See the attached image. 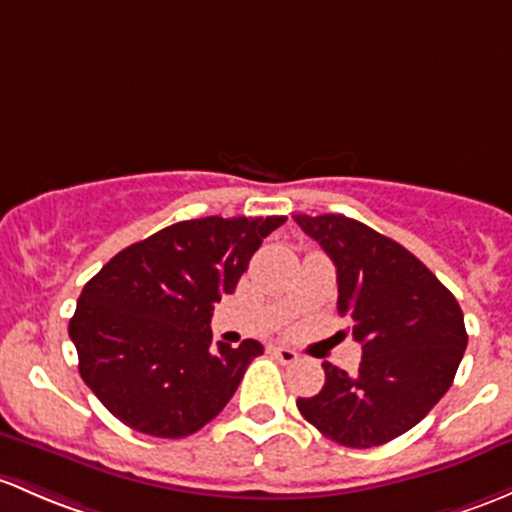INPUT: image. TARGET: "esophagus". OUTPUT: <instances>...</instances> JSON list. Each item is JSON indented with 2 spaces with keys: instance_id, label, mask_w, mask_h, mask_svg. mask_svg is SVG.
I'll return each mask as SVG.
<instances>
[{
  "instance_id": "1",
  "label": "esophagus",
  "mask_w": 512,
  "mask_h": 512,
  "mask_svg": "<svg viewBox=\"0 0 512 512\" xmlns=\"http://www.w3.org/2000/svg\"><path fill=\"white\" fill-rule=\"evenodd\" d=\"M270 353L279 360V363H284V365H292V363H297V360H299V353L292 351V348H287V346H272Z\"/></svg>"
}]
</instances>
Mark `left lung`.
Returning a JSON list of instances; mask_svg holds the SVG:
<instances>
[{
  "instance_id": "left-lung-1",
  "label": "left lung",
  "mask_w": 512,
  "mask_h": 512,
  "mask_svg": "<svg viewBox=\"0 0 512 512\" xmlns=\"http://www.w3.org/2000/svg\"><path fill=\"white\" fill-rule=\"evenodd\" d=\"M336 265L338 314L363 346L355 375L324 363L319 395L299 397L306 422L336 444L392 441L446 395L464 358V311L400 242L346 215H294Z\"/></svg>"
}]
</instances>
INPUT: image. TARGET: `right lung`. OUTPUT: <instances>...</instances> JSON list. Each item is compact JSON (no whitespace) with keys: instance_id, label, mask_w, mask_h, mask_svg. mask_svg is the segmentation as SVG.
Segmentation results:
<instances>
[{"instance_id":"add662e5","label":"right lung","mask_w":512,"mask_h":512,"mask_svg":"<svg viewBox=\"0 0 512 512\" xmlns=\"http://www.w3.org/2000/svg\"><path fill=\"white\" fill-rule=\"evenodd\" d=\"M284 220H181L117 252L85 284L68 333L80 378L122 424L181 439L228 405L265 348L252 338L213 348V304L235 292L250 257Z\"/></svg>"}]
</instances>
